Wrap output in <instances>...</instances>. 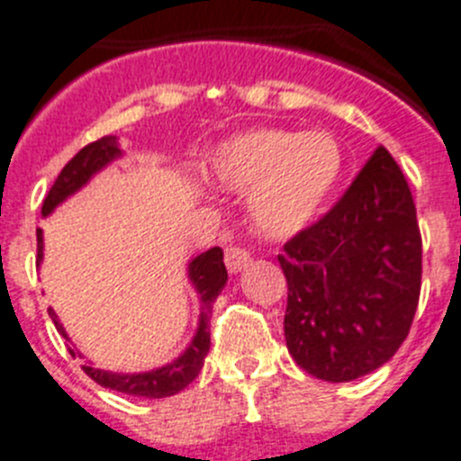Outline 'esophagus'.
Instances as JSON below:
<instances>
[{
	"instance_id": "esophagus-1",
	"label": "esophagus",
	"mask_w": 461,
	"mask_h": 461,
	"mask_svg": "<svg viewBox=\"0 0 461 461\" xmlns=\"http://www.w3.org/2000/svg\"><path fill=\"white\" fill-rule=\"evenodd\" d=\"M252 257L250 252H245L243 248H227L225 250V264H227V270L230 273H240V270L245 268V266L250 264Z\"/></svg>"
}]
</instances>
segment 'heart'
I'll list each match as a JSON object with an SVG mask.
<instances>
[{
	"instance_id": "1",
	"label": "heart",
	"mask_w": 461,
	"mask_h": 461,
	"mask_svg": "<svg viewBox=\"0 0 461 461\" xmlns=\"http://www.w3.org/2000/svg\"><path fill=\"white\" fill-rule=\"evenodd\" d=\"M206 175L222 191L250 193L257 234L286 240L309 230L330 204L343 175V149L321 129H250L211 154Z\"/></svg>"
}]
</instances>
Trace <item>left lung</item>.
<instances>
[{
    "label": "left lung",
    "instance_id": "left-lung-1",
    "mask_svg": "<svg viewBox=\"0 0 461 461\" xmlns=\"http://www.w3.org/2000/svg\"><path fill=\"white\" fill-rule=\"evenodd\" d=\"M420 257L414 197L380 145L341 200L277 257L295 364L325 382L357 380L386 364L419 307Z\"/></svg>",
    "mask_w": 461,
    "mask_h": 461
}]
</instances>
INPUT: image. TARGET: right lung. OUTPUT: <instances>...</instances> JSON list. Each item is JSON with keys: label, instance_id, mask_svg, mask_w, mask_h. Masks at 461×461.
Here are the masks:
<instances>
[{"label": "right lung", "instance_id": "add662e5", "mask_svg": "<svg viewBox=\"0 0 461 461\" xmlns=\"http://www.w3.org/2000/svg\"><path fill=\"white\" fill-rule=\"evenodd\" d=\"M118 157H122L118 148V139L115 136H104V139L95 140V143L86 145L84 149L75 154L70 161L66 163V167L61 170V175L56 177L54 186L47 193L45 202H42V216H50L56 206L66 202L68 197L75 195L79 188H84L90 182L93 175L102 170V167L109 166L111 161H115ZM38 236V266L42 261V230L36 231ZM188 279L195 286L197 295H200V321H197V330L193 341L188 343L186 350L172 359L170 364L161 368H154V371L145 373H111L102 371V368H95L93 364H84V373L88 377H93L95 382L104 389L120 391V393L127 395H139V398H167V395L179 393L182 389H186L193 380L197 377V373L204 366V357L209 352L211 346V332H209V321H211V307L216 303V298L221 295V291L225 289L227 284V268L225 261H222V250L221 248H211V250L202 252L195 259L188 264ZM50 318L54 321L56 330L66 341H70V337L66 334V328L61 325L59 316L54 313V309H47ZM70 355H79V350L70 348Z\"/></svg>", "mask_w": 461, "mask_h": 461}]
</instances>
